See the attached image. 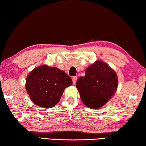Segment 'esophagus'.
I'll list each match as a JSON object with an SVG mask.
<instances>
[{
    "label": "esophagus",
    "instance_id": "esophagus-1",
    "mask_svg": "<svg viewBox=\"0 0 146 146\" xmlns=\"http://www.w3.org/2000/svg\"><path fill=\"white\" fill-rule=\"evenodd\" d=\"M76 80H77V77L76 76L72 77V82H73L74 84H76Z\"/></svg>",
    "mask_w": 146,
    "mask_h": 146
}]
</instances>
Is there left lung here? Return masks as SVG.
<instances>
[{"label": "left lung", "mask_w": 146, "mask_h": 146, "mask_svg": "<svg viewBox=\"0 0 146 146\" xmlns=\"http://www.w3.org/2000/svg\"><path fill=\"white\" fill-rule=\"evenodd\" d=\"M76 86L86 106L99 108L103 106L117 90V74L106 63L96 61L86 70L85 76L78 78Z\"/></svg>", "instance_id": "1"}]
</instances>
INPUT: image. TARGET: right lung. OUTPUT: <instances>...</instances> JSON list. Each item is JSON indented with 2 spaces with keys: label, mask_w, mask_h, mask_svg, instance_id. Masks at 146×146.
<instances>
[{
  "label": "right lung",
  "mask_w": 146,
  "mask_h": 146,
  "mask_svg": "<svg viewBox=\"0 0 146 146\" xmlns=\"http://www.w3.org/2000/svg\"><path fill=\"white\" fill-rule=\"evenodd\" d=\"M72 84L71 78L56 67H37L26 78V88L31 101L38 106L51 108L59 102L64 89Z\"/></svg>",
  "instance_id": "1"
}]
</instances>
